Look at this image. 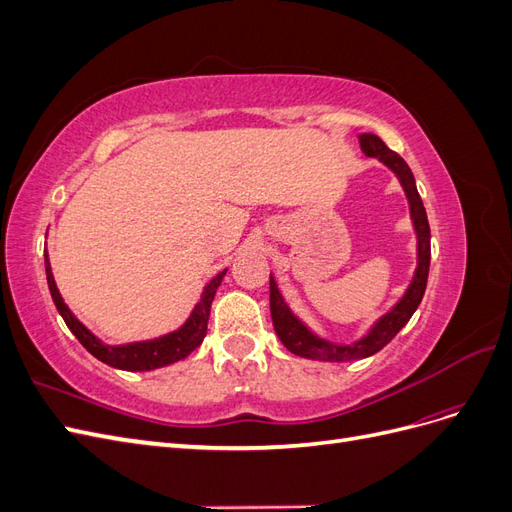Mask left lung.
<instances>
[{
    "instance_id": "left-lung-1",
    "label": "left lung",
    "mask_w": 512,
    "mask_h": 512,
    "mask_svg": "<svg viewBox=\"0 0 512 512\" xmlns=\"http://www.w3.org/2000/svg\"><path fill=\"white\" fill-rule=\"evenodd\" d=\"M361 151L367 158H376L384 166H389L395 177L399 179L401 188L406 192L408 205H410V218L416 232V269L412 275V282L406 288L404 297H401L389 312L380 316L374 327L367 331L361 339H356L352 344H335L316 335L312 329L307 327L299 316L292 314V309L284 301L280 288H277L275 277L271 275V318H273V329L280 337V342L297 356L303 359H314V361H331V363H342V361H359L367 359V356L376 354L382 350L391 339L406 327L416 307L421 305L423 294L427 288V275H429V260H431V232L427 213L423 207V200L418 196L416 181L410 166L406 160L399 156V153L391 151L384 145V141L376 134H359Z\"/></svg>"
}]
</instances>
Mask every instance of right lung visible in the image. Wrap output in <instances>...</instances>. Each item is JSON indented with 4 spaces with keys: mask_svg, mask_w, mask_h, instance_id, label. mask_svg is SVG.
<instances>
[{
    "mask_svg": "<svg viewBox=\"0 0 512 512\" xmlns=\"http://www.w3.org/2000/svg\"><path fill=\"white\" fill-rule=\"evenodd\" d=\"M44 269H46V282H49L53 303L57 307V312L61 314V318H64V322L68 324V329L74 333V337L79 339L83 348L89 354H94L98 361L111 365L115 369H123V371H151L158 367H166L170 363H177V361L185 359V356L203 344V339L207 335V320H209L215 290L220 288L224 275L228 271V269L220 271L203 288L200 301L194 305L190 318L185 320L177 331L166 333L156 339H147V342L111 346V344H104L100 337L91 333L85 324L70 312V307L64 303V299H61L53 271H51L49 254H44Z\"/></svg>",
    "mask_w": 512,
    "mask_h": 512,
    "instance_id": "add662e5",
    "label": "right lung"
}]
</instances>
